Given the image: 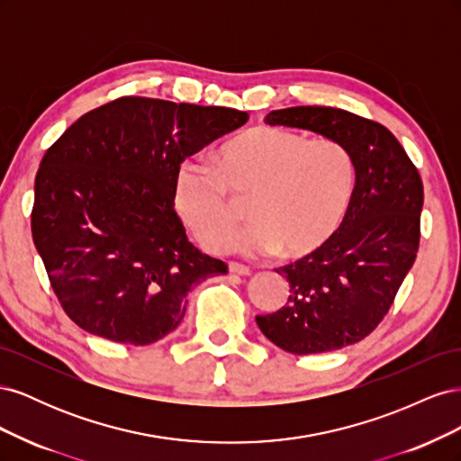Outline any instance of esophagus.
<instances>
[{
	"instance_id": "1",
	"label": "esophagus",
	"mask_w": 461,
	"mask_h": 461,
	"mask_svg": "<svg viewBox=\"0 0 461 461\" xmlns=\"http://www.w3.org/2000/svg\"><path fill=\"white\" fill-rule=\"evenodd\" d=\"M229 271L234 273V275H249V273H252V269H249L248 265L236 263V261H229Z\"/></svg>"
}]
</instances>
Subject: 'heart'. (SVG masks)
<instances>
[{"label": "heart", "instance_id": "heart-1", "mask_svg": "<svg viewBox=\"0 0 461 461\" xmlns=\"http://www.w3.org/2000/svg\"><path fill=\"white\" fill-rule=\"evenodd\" d=\"M356 165L332 138L256 127L213 153V165L188 163L175 185L176 212L209 252H225L244 221L246 252L305 258L325 248L350 212Z\"/></svg>", "mask_w": 461, "mask_h": 461}]
</instances>
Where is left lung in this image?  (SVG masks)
<instances>
[{"label":"left lung","mask_w":461,"mask_h":461,"mask_svg":"<svg viewBox=\"0 0 461 461\" xmlns=\"http://www.w3.org/2000/svg\"><path fill=\"white\" fill-rule=\"evenodd\" d=\"M339 140L356 165V192L340 230L319 252L276 269L286 305L258 327L290 354H319L371 334L393 305L417 256L423 183L406 149L381 122L337 107L300 105L265 117Z\"/></svg>","instance_id":"left-lung-1"}]
</instances>
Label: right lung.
<instances>
[{
  "instance_id": "add662e5",
  "label": "right lung",
  "mask_w": 461,
  "mask_h": 461,
  "mask_svg": "<svg viewBox=\"0 0 461 461\" xmlns=\"http://www.w3.org/2000/svg\"><path fill=\"white\" fill-rule=\"evenodd\" d=\"M246 111L122 95L88 111L40 161L32 240L61 308L86 332L146 346L178 327L188 292L229 271L175 212L185 158Z\"/></svg>"
}]
</instances>
